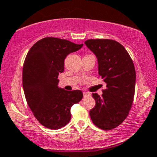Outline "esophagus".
<instances>
[{
  "mask_svg": "<svg viewBox=\"0 0 157 157\" xmlns=\"http://www.w3.org/2000/svg\"><path fill=\"white\" fill-rule=\"evenodd\" d=\"M90 92H83V96H84V97L90 96Z\"/></svg>",
  "mask_w": 157,
  "mask_h": 157,
  "instance_id": "obj_1",
  "label": "esophagus"
}]
</instances>
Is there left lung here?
I'll list each match as a JSON object with an SVG mask.
<instances>
[{
    "mask_svg": "<svg viewBox=\"0 0 157 157\" xmlns=\"http://www.w3.org/2000/svg\"><path fill=\"white\" fill-rule=\"evenodd\" d=\"M85 44L98 59V74L107 84L101 97L92 93L95 106L90 111L92 123L110 130L127 117L133 103L136 74L131 57L117 41L90 39Z\"/></svg>",
    "mask_w": 157,
    "mask_h": 157,
    "instance_id": "8db88e82",
    "label": "left lung"
}]
</instances>
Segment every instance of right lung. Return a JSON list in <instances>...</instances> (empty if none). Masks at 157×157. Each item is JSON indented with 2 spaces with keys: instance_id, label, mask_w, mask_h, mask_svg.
Instances as JSON below:
<instances>
[{
  "instance_id": "1",
  "label": "right lung",
  "mask_w": 157,
  "mask_h": 157,
  "mask_svg": "<svg viewBox=\"0 0 157 157\" xmlns=\"http://www.w3.org/2000/svg\"><path fill=\"white\" fill-rule=\"evenodd\" d=\"M83 45L45 37L35 43L26 56L22 69L25 95L34 116L47 128L59 129L67 125L71 118V108L83 98L80 90L67 91L58 86L66 56Z\"/></svg>"
}]
</instances>
